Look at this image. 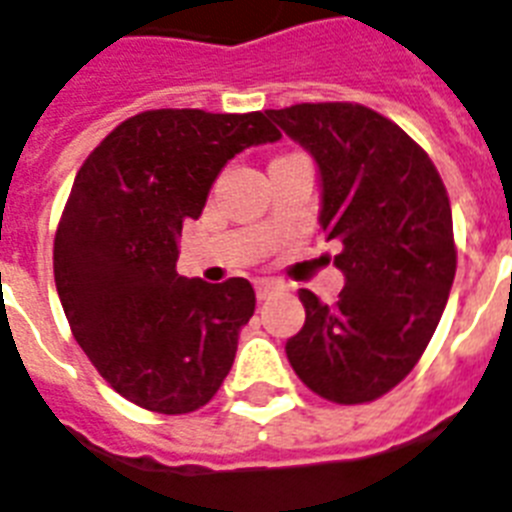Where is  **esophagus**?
<instances>
[{
    "instance_id": "1",
    "label": "esophagus",
    "mask_w": 512,
    "mask_h": 512,
    "mask_svg": "<svg viewBox=\"0 0 512 512\" xmlns=\"http://www.w3.org/2000/svg\"><path fill=\"white\" fill-rule=\"evenodd\" d=\"M278 289H281V286H278L276 281H257L255 283V294H257V299H260V302H263V299H268V296L276 294Z\"/></svg>"
}]
</instances>
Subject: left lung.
<instances>
[{
    "mask_svg": "<svg viewBox=\"0 0 512 512\" xmlns=\"http://www.w3.org/2000/svg\"><path fill=\"white\" fill-rule=\"evenodd\" d=\"M268 117L320 169V229L341 244L336 304L299 289L304 328L286 356L320 398L354 406L393 390L435 336L455 278L453 213L435 163L362 103H296Z\"/></svg>",
    "mask_w": 512,
    "mask_h": 512,
    "instance_id": "left-lung-1",
    "label": "left lung"
}]
</instances>
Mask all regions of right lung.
I'll return each instance as SVG.
<instances>
[{
  "instance_id": "right-lung-1",
  "label": "right lung",
  "mask_w": 512,
  "mask_h": 512,
  "mask_svg": "<svg viewBox=\"0 0 512 512\" xmlns=\"http://www.w3.org/2000/svg\"><path fill=\"white\" fill-rule=\"evenodd\" d=\"M278 137L263 111L150 109L114 127L77 171L54 281L80 349L140 409L190 414L229 375L255 291L247 278L179 276L176 239L223 166Z\"/></svg>"
}]
</instances>
